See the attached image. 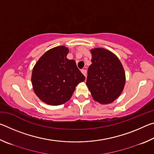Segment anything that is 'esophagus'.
<instances>
[{"instance_id": "34e87169", "label": "esophagus", "mask_w": 154, "mask_h": 154, "mask_svg": "<svg viewBox=\"0 0 154 154\" xmlns=\"http://www.w3.org/2000/svg\"><path fill=\"white\" fill-rule=\"evenodd\" d=\"M82 72L83 74L85 77H86V74H87V71L85 69H82Z\"/></svg>"}]
</instances>
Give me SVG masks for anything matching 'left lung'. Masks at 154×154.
Wrapping results in <instances>:
<instances>
[{"instance_id": "8db88e82", "label": "left lung", "mask_w": 154, "mask_h": 154, "mask_svg": "<svg viewBox=\"0 0 154 154\" xmlns=\"http://www.w3.org/2000/svg\"><path fill=\"white\" fill-rule=\"evenodd\" d=\"M88 68L86 85L94 100L103 105L113 103L126 83L124 67L116 55L104 48H94Z\"/></svg>"}]
</instances>
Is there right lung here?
Returning <instances> with one entry per match:
<instances>
[{
    "mask_svg": "<svg viewBox=\"0 0 154 154\" xmlns=\"http://www.w3.org/2000/svg\"><path fill=\"white\" fill-rule=\"evenodd\" d=\"M69 51L63 45L51 48L34 66L31 76L33 90L48 105L56 106L67 102L75 87L85 79L74 60L66 58Z\"/></svg>",
    "mask_w": 154,
    "mask_h": 154,
    "instance_id": "right-lung-1",
    "label": "right lung"
}]
</instances>
